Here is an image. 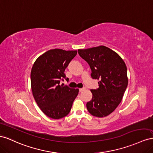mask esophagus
<instances>
[{"label": "esophagus", "instance_id": "obj_1", "mask_svg": "<svg viewBox=\"0 0 153 153\" xmlns=\"http://www.w3.org/2000/svg\"><path fill=\"white\" fill-rule=\"evenodd\" d=\"M85 89V88H79V91H80V92H82V91H83Z\"/></svg>", "mask_w": 153, "mask_h": 153}]
</instances>
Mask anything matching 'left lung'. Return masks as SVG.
Segmentation results:
<instances>
[{
    "instance_id": "left-lung-1",
    "label": "left lung",
    "mask_w": 153,
    "mask_h": 153,
    "mask_svg": "<svg viewBox=\"0 0 153 153\" xmlns=\"http://www.w3.org/2000/svg\"><path fill=\"white\" fill-rule=\"evenodd\" d=\"M78 54L90 65L92 79L99 80V88L91 90L87 110L95 117L108 116L119 106L128 86L126 65L119 54L103 45L79 49Z\"/></svg>"
}]
</instances>
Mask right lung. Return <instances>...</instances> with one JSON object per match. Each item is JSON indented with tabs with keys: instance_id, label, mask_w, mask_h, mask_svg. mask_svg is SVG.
<instances>
[{
	"instance_id": "1",
	"label": "right lung",
	"mask_w": 153,
	"mask_h": 153,
	"mask_svg": "<svg viewBox=\"0 0 153 153\" xmlns=\"http://www.w3.org/2000/svg\"><path fill=\"white\" fill-rule=\"evenodd\" d=\"M77 51L51 49L38 58L30 72L33 97L45 115L59 119L71 111L79 89L61 85L63 79L68 80L64 73Z\"/></svg>"
}]
</instances>
